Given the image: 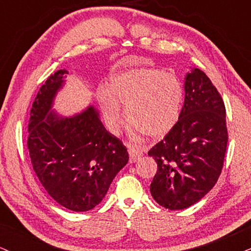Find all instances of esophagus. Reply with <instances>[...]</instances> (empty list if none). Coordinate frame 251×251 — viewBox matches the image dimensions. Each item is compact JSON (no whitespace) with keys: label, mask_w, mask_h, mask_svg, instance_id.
I'll return each mask as SVG.
<instances>
[{"label":"esophagus","mask_w":251,"mask_h":251,"mask_svg":"<svg viewBox=\"0 0 251 251\" xmlns=\"http://www.w3.org/2000/svg\"><path fill=\"white\" fill-rule=\"evenodd\" d=\"M128 152H129V156H130L131 162H136L138 158L142 156V152H141L137 148H135L134 146H131V144H128Z\"/></svg>","instance_id":"obj_1"}]
</instances>
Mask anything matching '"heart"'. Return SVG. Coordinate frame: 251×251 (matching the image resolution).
<instances>
[{
	"label": "heart",
	"mask_w": 251,
	"mask_h": 251,
	"mask_svg": "<svg viewBox=\"0 0 251 251\" xmlns=\"http://www.w3.org/2000/svg\"><path fill=\"white\" fill-rule=\"evenodd\" d=\"M99 102L109 128L119 131L126 107V120L137 131L151 138L168 134L177 123L183 102V87L175 74L151 68H136L114 74Z\"/></svg>",
	"instance_id": "heart-1"
}]
</instances>
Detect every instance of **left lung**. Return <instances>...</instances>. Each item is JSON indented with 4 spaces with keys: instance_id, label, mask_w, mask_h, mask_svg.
<instances>
[{
    "instance_id": "1",
    "label": "left lung",
    "mask_w": 251,
    "mask_h": 251,
    "mask_svg": "<svg viewBox=\"0 0 251 251\" xmlns=\"http://www.w3.org/2000/svg\"><path fill=\"white\" fill-rule=\"evenodd\" d=\"M184 90L177 123L148 151L157 163L150 193L170 210L190 207L211 190L228 143L225 102L210 78L196 68L185 77Z\"/></svg>"
}]
</instances>
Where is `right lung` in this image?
<instances>
[{
	"mask_svg": "<svg viewBox=\"0 0 251 251\" xmlns=\"http://www.w3.org/2000/svg\"><path fill=\"white\" fill-rule=\"evenodd\" d=\"M66 74V69L57 70L40 88L30 110L26 146L47 193L69 210L87 211L102 201L129 155L93 107L69 119L49 113Z\"/></svg>",
	"mask_w": 251,
	"mask_h": 251,
	"instance_id": "right-lung-1",
	"label": "right lung"
}]
</instances>
